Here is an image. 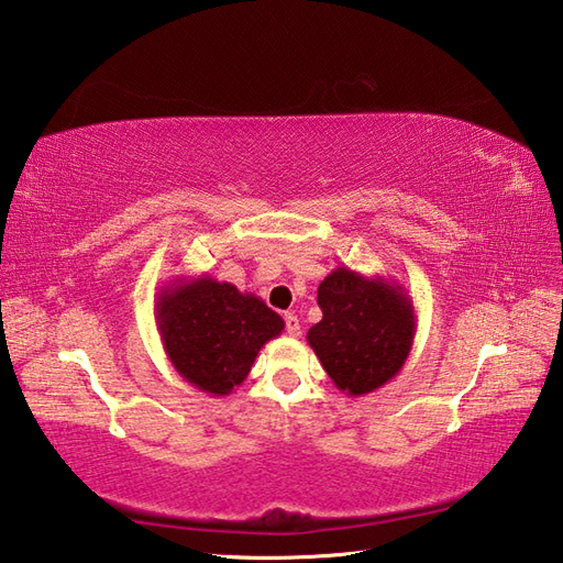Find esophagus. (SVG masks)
I'll use <instances>...</instances> for the list:
<instances>
[{"label": "esophagus", "instance_id": "34e87169", "mask_svg": "<svg viewBox=\"0 0 563 563\" xmlns=\"http://www.w3.org/2000/svg\"><path fill=\"white\" fill-rule=\"evenodd\" d=\"M284 322H286V332H289L291 336H301V322H298V318L294 313H286Z\"/></svg>", "mask_w": 563, "mask_h": 563}]
</instances>
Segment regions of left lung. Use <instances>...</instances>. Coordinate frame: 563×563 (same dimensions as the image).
I'll return each mask as SVG.
<instances>
[{"label":"left lung","instance_id":"8db88e82","mask_svg":"<svg viewBox=\"0 0 563 563\" xmlns=\"http://www.w3.org/2000/svg\"><path fill=\"white\" fill-rule=\"evenodd\" d=\"M322 320L306 340L349 397L378 390L402 371L417 334L415 303L380 274L336 267L318 286Z\"/></svg>","mask_w":563,"mask_h":563}]
</instances>
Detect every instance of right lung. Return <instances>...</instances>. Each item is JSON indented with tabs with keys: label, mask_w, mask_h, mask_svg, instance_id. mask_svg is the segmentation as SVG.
<instances>
[{
	"label": "right lung",
	"mask_w": 563,
	"mask_h": 563,
	"mask_svg": "<svg viewBox=\"0 0 563 563\" xmlns=\"http://www.w3.org/2000/svg\"><path fill=\"white\" fill-rule=\"evenodd\" d=\"M156 328L180 376L207 395L239 387L255 356L284 330V320L255 294H241L209 274L176 277L156 294Z\"/></svg>",
	"instance_id": "1"
}]
</instances>
